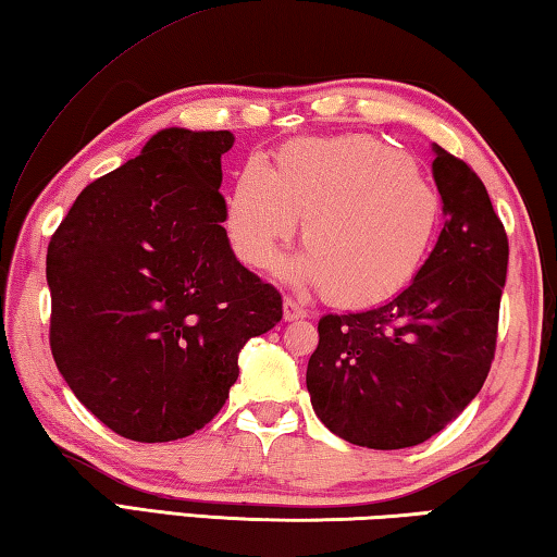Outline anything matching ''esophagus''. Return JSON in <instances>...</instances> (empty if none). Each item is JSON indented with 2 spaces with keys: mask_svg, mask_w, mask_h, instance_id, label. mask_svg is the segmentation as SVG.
<instances>
[{
  "mask_svg": "<svg viewBox=\"0 0 557 557\" xmlns=\"http://www.w3.org/2000/svg\"><path fill=\"white\" fill-rule=\"evenodd\" d=\"M282 314H285V322H295V319L309 317V309L301 301L285 297V301H282Z\"/></svg>",
  "mask_w": 557,
  "mask_h": 557,
  "instance_id": "obj_1",
  "label": "esophagus"
}]
</instances>
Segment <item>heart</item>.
<instances>
[{"instance_id": "b5f03b06", "label": "heart", "mask_w": 557, "mask_h": 557, "mask_svg": "<svg viewBox=\"0 0 557 557\" xmlns=\"http://www.w3.org/2000/svg\"><path fill=\"white\" fill-rule=\"evenodd\" d=\"M301 219L307 250L282 272L324 285L336 305H375L418 275L435 240L440 199L398 147L371 135L282 145L272 172L243 166L225 203L235 256L268 265Z\"/></svg>"}]
</instances>
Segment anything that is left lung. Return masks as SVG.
<instances>
[{
    "instance_id": "left-lung-1",
    "label": "left lung",
    "mask_w": 557,
    "mask_h": 557,
    "mask_svg": "<svg viewBox=\"0 0 557 557\" xmlns=\"http://www.w3.org/2000/svg\"><path fill=\"white\" fill-rule=\"evenodd\" d=\"M432 162L447 221L400 295L319 319L307 391L346 442L403 449L445 430L492 369L508 238L474 169L440 145Z\"/></svg>"
}]
</instances>
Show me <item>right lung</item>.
<instances>
[{
    "label": "right lung",
    "mask_w": 557,
    "mask_h": 557,
    "mask_svg": "<svg viewBox=\"0 0 557 557\" xmlns=\"http://www.w3.org/2000/svg\"><path fill=\"white\" fill-rule=\"evenodd\" d=\"M228 129L169 127L83 188L46 256L51 354L117 435L172 442L223 408L238 354L282 319L280 292L233 256Z\"/></svg>",
    "instance_id": "add662e5"
}]
</instances>
